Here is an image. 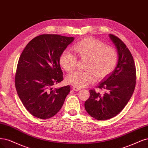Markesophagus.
Here are the masks:
<instances>
[{
    "label": "esophagus",
    "mask_w": 148,
    "mask_h": 148,
    "mask_svg": "<svg viewBox=\"0 0 148 148\" xmlns=\"http://www.w3.org/2000/svg\"><path fill=\"white\" fill-rule=\"evenodd\" d=\"M73 90H74V91H75V92H77V91H79V90H80V88H79L77 87H73Z\"/></svg>",
    "instance_id": "34e87169"
}]
</instances>
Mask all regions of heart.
Here are the masks:
<instances>
[{
  "mask_svg": "<svg viewBox=\"0 0 148 148\" xmlns=\"http://www.w3.org/2000/svg\"><path fill=\"white\" fill-rule=\"evenodd\" d=\"M78 58L85 60V72H75L66 79L68 84L82 88L98 79L106 77L115 69L117 53L113 47L105 46L103 42L87 37L76 43L72 48ZM60 64L67 72L73 71L77 64L76 57L68 51H64L60 56Z\"/></svg>",
  "mask_w": 148,
  "mask_h": 148,
  "instance_id": "1",
  "label": "heart"
}]
</instances>
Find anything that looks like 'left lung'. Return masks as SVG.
Wrapping results in <instances>:
<instances>
[{"label": "left lung", "instance_id": "obj_1", "mask_svg": "<svg viewBox=\"0 0 148 148\" xmlns=\"http://www.w3.org/2000/svg\"><path fill=\"white\" fill-rule=\"evenodd\" d=\"M109 36L117 49V66L99 84L98 88L103 92L90 90V96L85 102L89 115L99 121L112 118L121 112L129 101L136 84L135 64L130 50L119 38L112 34Z\"/></svg>", "mask_w": 148, "mask_h": 148}]
</instances>
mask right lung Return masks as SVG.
Returning a JSON list of instances; mask_svg holds the SVG:
<instances>
[{"instance_id": "right-lung-1", "label": "right lung", "mask_w": 148, "mask_h": 148, "mask_svg": "<svg viewBox=\"0 0 148 148\" xmlns=\"http://www.w3.org/2000/svg\"><path fill=\"white\" fill-rule=\"evenodd\" d=\"M74 40L58 34H42L32 39L18 60L15 87L24 106L42 119L54 116L63 106L69 85L53 89L63 80L60 56Z\"/></svg>"}]
</instances>
